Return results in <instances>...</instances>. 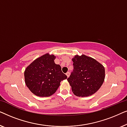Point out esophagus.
Instances as JSON below:
<instances>
[{
  "label": "esophagus",
  "instance_id": "34e87169",
  "mask_svg": "<svg viewBox=\"0 0 127 127\" xmlns=\"http://www.w3.org/2000/svg\"><path fill=\"white\" fill-rule=\"evenodd\" d=\"M66 75L67 76V77H69V76H70V73H69V72H67L66 73Z\"/></svg>",
  "mask_w": 127,
  "mask_h": 127
}]
</instances>
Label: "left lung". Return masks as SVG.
Instances as JSON below:
<instances>
[{
    "label": "left lung",
    "mask_w": 127,
    "mask_h": 127,
    "mask_svg": "<svg viewBox=\"0 0 127 127\" xmlns=\"http://www.w3.org/2000/svg\"><path fill=\"white\" fill-rule=\"evenodd\" d=\"M74 70L67 81L76 96H89L100 88L105 78V67L91 57L76 55L72 59Z\"/></svg>",
    "instance_id": "obj_1"
}]
</instances>
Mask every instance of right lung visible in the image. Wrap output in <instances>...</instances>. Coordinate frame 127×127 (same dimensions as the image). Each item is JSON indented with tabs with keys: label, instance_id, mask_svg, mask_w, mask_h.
Here are the masks:
<instances>
[{
	"label": "right lung",
	"instance_id": "1",
	"mask_svg": "<svg viewBox=\"0 0 127 127\" xmlns=\"http://www.w3.org/2000/svg\"><path fill=\"white\" fill-rule=\"evenodd\" d=\"M54 54L46 53L38 57L25 68L24 79L26 86L37 96L47 97L53 95L61 81L67 79L61 67L57 65Z\"/></svg>",
	"mask_w": 127,
	"mask_h": 127
}]
</instances>
